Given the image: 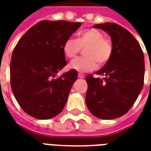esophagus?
<instances>
[{"instance_id":"esophagus-1","label":"esophagus","mask_w":151,"mask_h":151,"mask_svg":"<svg viewBox=\"0 0 151 151\" xmlns=\"http://www.w3.org/2000/svg\"><path fill=\"white\" fill-rule=\"evenodd\" d=\"M79 78H84V75L83 74H81V73H78V75Z\"/></svg>"}]
</instances>
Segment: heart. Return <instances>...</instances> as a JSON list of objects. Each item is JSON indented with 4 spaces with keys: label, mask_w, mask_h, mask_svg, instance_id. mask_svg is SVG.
Masks as SVG:
<instances>
[{
    "label": "heart",
    "mask_w": 151,
    "mask_h": 151,
    "mask_svg": "<svg viewBox=\"0 0 151 151\" xmlns=\"http://www.w3.org/2000/svg\"><path fill=\"white\" fill-rule=\"evenodd\" d=\"M84 57H78L72 60L69 68L78 72L91 71L97 68L98 64L104 65L112 55V44L110 40L104 37L103 32L89 28L77 34L76 40L69 38L63 45V52L67 58L75 57L81 48H84Z\"/></svg>",
    "instance_id": "heart-1"
}]
</instances>
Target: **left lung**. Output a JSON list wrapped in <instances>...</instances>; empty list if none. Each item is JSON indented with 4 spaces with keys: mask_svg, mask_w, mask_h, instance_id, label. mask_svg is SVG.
<instances>
[{
    "mask_svg": "<svg viewBox=\"0 0 151 151\" xmlns=\"http://www.w3.org/2000/svg\"><path fill=\"white\" fill-rule=\"evenodd\" d=\"M111 36L112 55L105 65L89 74L86 104L91 113L111 120L128 112L144 85L145 60L141 46L129 31L112 22L96 24Z\"/></svg>",
    "mask_w": 151,
    "mask_h": 151,
    "instance_id": "obj_1",
    "label": "left lung"
}]
</instances>
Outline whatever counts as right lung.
Returning a JSON list of instances; mask_svg holds the SVG:
<instances>
[{"instance_id": "obj_1", "label": "right lung", "mask_w": 151, "mask_h": 151, "mask_svg": "<svg viewBox=\"0 0 151 151\" xmlns=\"http://www.w3.org/2000/svg\"><path fill=\"white\" fill-rule=\"evenodd\" d=\"M81 22L43 20L19 40L12 53L10 85L22 110L47 120L61 112L78 72L71 69L56 78L67 65L63 45Z\"/></svg>"}]
</instances>
